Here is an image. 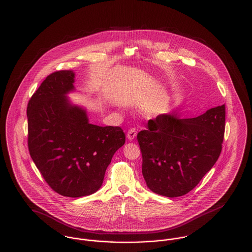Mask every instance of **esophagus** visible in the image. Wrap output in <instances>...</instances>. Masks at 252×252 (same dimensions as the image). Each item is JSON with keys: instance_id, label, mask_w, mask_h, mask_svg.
<instances>
[{"instance_id": "obj_1", "label": "esophagus", "mask_w": 252, "mask_h": 252, "mask_svg": "<svg viewBox=\"0 0 252 252\" xmlns=\"http://www.w3.org/2000/svg\"><path fill=\"white\" fill-rule=\"evenodd\" d=\"M136 134H137V132H136L135 129H134V128H131V129H129V130L127 131L126 137H127V139H128L129 141H132V140L135 138Z\"/></svg>"}]
</instances>
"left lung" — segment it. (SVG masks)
Listing matches in <instances>:
<instances>
[{"label":"left lung","instance_id":"obj_1","mask_svg":"<svg viewBox=\"0 0 252 252\" xmlns=\"http://www.w3.org/2000/svg\"><path fill=\"white\" fill-rule=\"evenodd\" d=\"M224 104L191 119L161 114L138 133L147 186L176 197L189 193L217 162L225 127Z\"/></svg>","mask_w":252,"mask_h":252}]
</instances>
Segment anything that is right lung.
I'll return each mask as SVG.
<instances>
[{
	"instance_id": "add662e5",
	"label": "right lung",
	"mask_w": 252,
	"mask_h": 252,
	"mask_svg": "<svg viewBox=\"0 0 252 252\" xmlns=\"http://www.w3.org/2000/svg\"><path fill=\"white\" fill-rule=\"evenodd\" d=\"M75 73L58 71L41 83L28 108L30 155L49 186L80 197L97 192L126 134L120 126L89 123L86 109L67 95L76 90Z\"/></svg>"
}]
</instances>
